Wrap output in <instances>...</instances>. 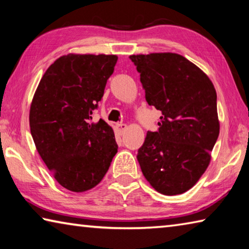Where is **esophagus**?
Here are the masks:
<instances>
[{
    "mask_svg": "<svg viewBox=\"0 0 249 249\" xmlns=\"http://www.w3.org/2000/svg\"><path fill=\"white\" fill-rule=\"evenodd\" d=\"M115 128H116L117 134H119V135H123V134L125 133L126 128H127V126H126L125 124H123V123H117V124L115 125Z\"/></svg>",
    "mask_w": 249,
    "mask_h": 249,
    "instance_id": "obj_1",
    "label": "esophagus"
}]
</instances>
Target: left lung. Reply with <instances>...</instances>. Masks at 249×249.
I'll use <instances>...</instances> for the list:
<instances>
[{"label":"left lung","instance_id":"8db88e82","mask_svg":"<svg viewBox=\"0 0 249 249\" xmlns=\"http://www.w3.org/2000/svg\"><path fill=\"white\" fill-rule=\"evenodd\" d=\"M147 103L161 111L137 160L146 180L165 196L181 195L208 168L220 134L216 91L203 71L178 53L132 54Z\"/></svg>","mask_w":249,"mask_h":249}]
</instances>
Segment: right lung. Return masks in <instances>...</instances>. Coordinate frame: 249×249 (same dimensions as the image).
Returning a JSON list of instances; mask_svg holds the SVG:
<instances>
[{
	"mask_svg": "<svg viewBox=\"0 0 249 249\" xmlns=\"http://www.w3.org/2000/svg\"><path fill=\"white\" fill-rule=\"evenodd\" d=\"M117 61L115 54L58 58L46 70L29 111L37 151L58 183L72 192L94 188L117 153L107 122L90 123Z\"/></svg>",
	"mask_w": 249,
	"mask_h": 249,
	"instance_id": "right-lung-1",
	"label": "right lung"
}]
</instances>
